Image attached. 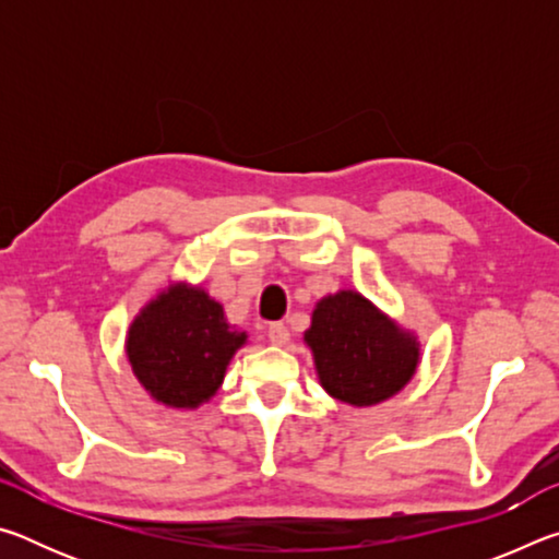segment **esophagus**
<instances>
[{
	"label": "esophagus",
	"mask_w": 559,
	"mask_h": 559,
	"mask_svg": "<svg viewBox=\"0 0 559 559\" xmlns=\"http://www.w3.org/2000/svg\"><path fill=\"white\" fill-rule=\"evenodd\" d=\"M269 340L273 345H286L288 340H290V333H288V328L283 325V323H271L269 325Z\"/></svg>",
	"instance_id": "34e87169"
}]
</instances>
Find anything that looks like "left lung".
I'll use <instances>...</instances> for the list:
<instances>
[{"instance_id":"left-lung-1","label":"left lung","mask_w":559,"mask_h":559,"mask_svg":"<svg viewBox=\"0 0 559 559\" xmlns=\"http://www.w3.org/2000/svg\"><path fill=\"white\" fill-rule=\"evenodd\" d=\"M318 380L335 400L372 406L390 400L419 367V340L357 290L318 300L306 330Z\"/></svg>"}]
</instances>
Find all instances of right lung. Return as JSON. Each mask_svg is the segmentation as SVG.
<instances>
[{"label": "right lung", "mask_w": 559, "mask_h": 559, "mask_svg": "<svg viewBox=\"0 0 559 559\" xmlns=\"http://www.w3.org/2000/svg\"><path fill=\"white\" fill-rule=\"evenodd\" d=\"M243 330L224 318L222 302L189 283H173L130 323L126 355L132 374L155 402L197 409L219 390Z\"/></svg>", "instance_id": "1"}]
</instances>
